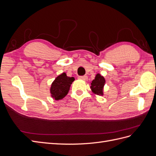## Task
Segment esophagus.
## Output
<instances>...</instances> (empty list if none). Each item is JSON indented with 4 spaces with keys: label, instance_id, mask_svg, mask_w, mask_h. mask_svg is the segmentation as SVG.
Segmentation results:
<instances>
[{
    "label": "esophagus",
    "instance_id": "34e87169",
    "mask_svg": "<svg viewBox=\"0 0 156 156\" xmlns=\"http://www.w3.org/2000/svg\"><path fill=\"white\" fill-rule=\"evenodd\" d=\"M78 78L79 79H82V80H87L88 79V77L87 75H83V76H79Z\"/></svg>",
    "mask_w": 156,
    "mask_h": 156
}]
</instances>
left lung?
<instances>
[{"mask_svg":"<svg viewBox=\"0 0 156 156\" xmlns=\"http://www.w3.org/2000/svg\"><path fill=\"white\" fill-rule=\"evenodd\" d=\"M105 78L100 74L98 73L96 75V77L91 83L90 88L93 93L97 94L99 96H103V87L105 85Z\"/></svg>","mask_w":156,"mask_h":156,"instance_id":"left-lung-1","label":"left lung"}]
</instances>
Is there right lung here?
I'll use <instances>...</instances> for the list:
<instances>
[{
	"mask_svg": "<svg viewBox=\"0 0 156 156\" xmlns=\"http://www.w3.org/2000/svg\"><path fill=\"white\" fill-rule=\"evenodd\" d=\"M74 80V77H68L66 73L58 75L51 84L50 92L52 98L55 100H62L68 94Z\"/></svg>",
	"mask_w": 156,
	"mask_h": 156,
	"instance_id": "right-lung-1",
	"label": "right lung"
}]
</instances>
